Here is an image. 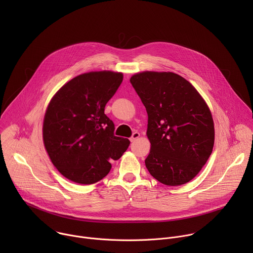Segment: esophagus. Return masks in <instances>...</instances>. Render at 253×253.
<instances>
[{
    "instance_id": "34e87169",
    "label": "esophagus",
    "mask_w": 253,
    "mask_h": 253,
    "mask_svg": "<svg viewBox=\"0 0 253 253\" xmlns=\"http://www.w3.org/2000/svg\"><path fill=\"white\" fill-rule=\"evenodd\" d=\"M139 137H140V133H139V132H134V133L132 134V136L130 137V141H131V142H134V141H136Z\"/></svg>"
}]
</instances>
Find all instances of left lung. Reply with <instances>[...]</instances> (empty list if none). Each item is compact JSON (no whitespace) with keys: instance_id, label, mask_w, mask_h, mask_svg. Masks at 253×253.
Listing matches in <instances>:
<instances>
[{"instance_id":"1","label":"left lung","mask_w":253,"mask_h":253,"mask_svg":"<svg viewBox=\"0 0 253 253\" xmlns=\"http://www.w3.org/2000/svg\"><path fill=\"white\" fill-rule=\"evenodd\" d=\"M130 82L148 115L151 149L146 168L162 184L189 182L214 145V122L207 103L190 82L173 72L144 71Z\"/></svg>"}]
</instances>
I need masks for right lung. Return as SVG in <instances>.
<instances>
[{
	"label": "right lung",
	"mask_w": 253,
	"mask_h": 253,
	"mask_svg": "<svg viewBox=\"0 0 253 253\" xmlns=\"http://www.w3.org/2000/svg\"><path fill=\"white\" fill-rule=\"evenodd\" d=\"M123 81V73L92 71L71 79L52 97L43 122L45 149L58 171L75 183L103 179L130 141L114 136L105 106Z\"/></svg>",
	"instance_id": "1"
}]
</instances>
